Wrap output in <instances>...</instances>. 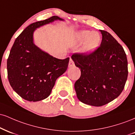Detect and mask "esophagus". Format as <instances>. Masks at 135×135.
Wrapping results in <instances>:
<instances>
[{
  "label": "esophagus",
  "mask_w": 135,
  "mask_h": 135,
  "mask_svg": "<svg viewBox=\"0 0 135 135\" xmlns=\"http://www.w3.org/2000/svg\"><path fill=\"white\" fill-rule=\"evenodd\" d=\"M75 66V64H74V62L73 61V60L72 59H70V61H69V66L70 68L71 67H73V66Z\"/></svg>",
  "instance_id": "1"
}]
</instances>
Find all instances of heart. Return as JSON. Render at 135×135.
Instances as JSON below:
<instances>
[{
    "label": "heart",
    "mask_w": 135,
    "mask_h": 135,
    "mask_svg": "<svg viewBox=\"0 0 135 135\" xmlns=\"http://www.w3.org/2000/svg\"><path fill=\"white\" fill-rule=\"evenodd\" d=\"M74 41L77 45L83 43L84 42L82 48V53L85 55H90L99 46L100 36L97 32L81 30L75 33Z\"/></svg>",
    "instance_id": "b5f03b06"
}]
</instances>
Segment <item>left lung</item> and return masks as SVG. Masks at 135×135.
<instances>
[{"instance_id":"8db88e82","label":"left lung","mask_w":135,"mask_h":135,"mask_svg":"<svg viewBox=\"0 0 135 135\" xmlns=\"http://www.w3.org/2000/svg\"><path fill=\"white\" fill-rule=\"evenodd\" d=\"M101 43L92 54H74L81 75L74 85L77 98L85 104L102 106L122 92L128 78V60L123 48L111 34L100 30Z\"/></svg>"}]
</instances>
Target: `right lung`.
Returning a JSON list of instances; mask_svg holds the SVG:
<instances>
[{
    "label": "right lung",
    "instance_id": "right-lung-1",
    "mask_svg": "<svg viewBox=\"0 0 135 135\" xmlns=\"http://www.w3.org/2000/svg\"><path fill=\"white\" fill-rule=\"evenodd\" d=\"M55 21L64 19L55 16L31 24L16 39L11 50L7 62L9 83L16 93L28 101L47 98L56 79L67 70L69 58L53 57L34 43L36 30Z\"/></svg>",
    "mask_w": 135,
    "mask_h": 135
}]
</instances>
